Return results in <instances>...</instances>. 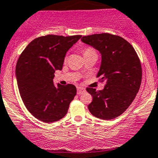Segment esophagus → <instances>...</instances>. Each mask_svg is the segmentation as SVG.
I'll return each mask as SVG.
<instances>
[{
	"mask_svg": "<svg viewBox=\"0 0 158 158\" xmlns=\"http://www.w3.org/2000/svg\"><path fill=\"white\" fill-rule=\"evenodd\" d=\"M85 91V88H81V87H78L77 88V94H83L84 92Z\"/></svg>",
	"mask_w": 158,
	"mask_h": 158,
	"instance_id": "obj_1",
	"label": "esophagus"
}]
</instances>
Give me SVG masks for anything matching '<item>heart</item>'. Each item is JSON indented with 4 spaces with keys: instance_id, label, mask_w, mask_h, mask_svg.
I'll use <instances>...</instances> for the list:
<instances>
[{
    "instance_id": "obj_1",
    "label": "heart",
    "mask_w": 158,
    "mask_h": 158,
    "mask_svg": "<svg viewBox=\"0 0 158 158\" xmlns=\"http://www.w3.org/2000/svg\"><path fill=\"white\" fill-rule=\"evenodd\" d=\"M92 53H97L95 51V49H93V48L85 47V49H83V54L85 56H86L90 55V54H92Z\"/></svg>"
}]
</instances>
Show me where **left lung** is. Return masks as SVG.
I'll list each match as a JSON object with an SVG mask.
<instances>
[{"mask_svg": "<svg viewBox=\"0 0 158 158\" xmlns=\"http://www.w3.org/2000/svg\"><path fill=\"white\" fill-rule=\"evenodd\" d=\"M82 42L102 53L98 81L104 89L87 88L93 100L88 108L101 119H113L125 112L134 100L142 80L140 60L134 48L118 35L101 33L83 36Z\"/></svg>", "mask_w": 158, "mask_h": 158, "instance_id": "left-lung-1", "label": "left lung"}]
</instances>
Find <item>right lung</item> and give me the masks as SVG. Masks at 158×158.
I'll return each mask as SVG.
<instances>
[{
	"mask_svg": "<svg viewBox=\"0 0 158 158\" xmlns=\"http://www.w3.org/2000/svg\"><path fill=\"white\" fill-rule=\"evenodd\" d=\"M81 36L43 35L32 40L21 53L16 64L19 91L26 109L37 119L53 123L67 114L76 87H55L52 79L56 70H62L66 52Z\"/></svg>",
	"mask_w": 158,
	"mask_h": 158,
	"instance_id": "add662e5",
	"label": "right lung"
}]
</instances>
